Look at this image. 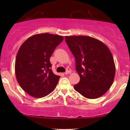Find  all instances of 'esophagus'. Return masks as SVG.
<instances>
[{
  "instance_id": "esophagus-1",
  "label": "esophagus",
  "mask_w": 130,
  "mask_h": 130,
  "mask_svg": "<svg viewBox=\"0 0 130 130\" xmlns=\"http://www.w3.org/2000/svg\"><path fill=\"white\" fill-rule=\"evenodd\" d=\"M70 73H71V70H70V69H67L66 72L64 73L65 74H70Z\"/></svg>"
}]
</instances>
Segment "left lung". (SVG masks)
Returning <instances> with one entry per match:
<instances>
[{
	"label": "left lung",
	"instance_id": "left-lung-1",
	"mask_svg": "<svg viewBox=\"0 0 130 130\" xmlns=\"http://www.w3.org/2000/svg\"><path fill=\"white\" fill-rule=\"evenodd\" d=\"M66 42L75 58L80 81L75 90L88 99L102 96L111 88L115 66L111 51L105 44L88 36H66Z\"/></svg>",
	"mask_w": 130,
	"mask_h": 130
}]
</instances>
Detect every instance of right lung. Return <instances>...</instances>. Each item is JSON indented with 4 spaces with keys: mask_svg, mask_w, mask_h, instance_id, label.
<instances>
[{
    "mask_svg": "<svg viewBox=\"0 0 130 130\" xmlns=\"http://www.w3.org/2000/svg\"><path fill=\"white\" fill-rule=\"evenodd\" d=\"M63 37L44 33L28 38L19 48L15 60L18 82L26 93L40 98L56 88L60 76L53 73L50 57Z\"/></svg>",
    "mask_w": 130,
    "mask_h": 130,
    "instance_id": "right-lung-1",
    "label": "right lung"
}]
</instances>
